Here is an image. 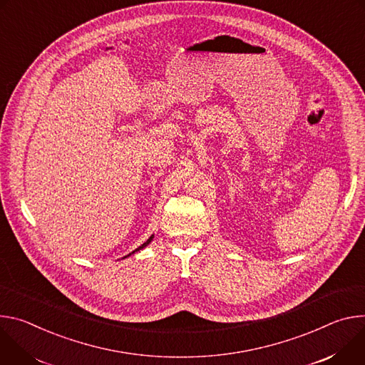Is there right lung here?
Listing matches in <instances>:
<instances>
[{
    "mask_svg": "<svg viewBox=\"0 0 365 365\" xmlns=\"http://www.w3.org/2000/svg\"><path fill=\"white\" fill-rule=\"evenodd\" d=\"M152 239H153V235H152V236H150V237H149V239H148V240L145 242V244H143V245H140L139 248H136V251H140L142 248H145L146 245H149V244H150V240H152ZM136 251H133V252H136ZM133 252H132V254H133ZM129 255H130V254H129ZM129 255H128V257H129ZM125 258H126V257H125Z\"/></svg>",
    "mask_w": 365,
    "mask_h": 365,
    "instance_id": "right-lung-1",
    "label": "right lung"
}]
</instances>
